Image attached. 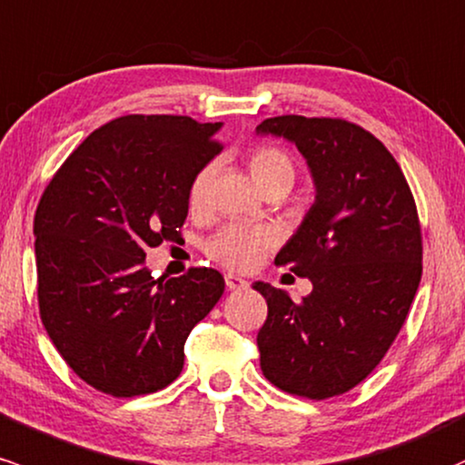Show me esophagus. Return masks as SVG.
<instances>
[{
    "label": "esophagus",
    "mask_w": 465,
    "mask_h": 465,
    "mask_svg": "<svg viewBox=\"0 0 465 465\" xmlns=\"http://www.w3.org/2000/svg\"><path fill=\"white\" fill-rule=\"evenodd\" d=\"M224 284H227V289H232V291H242V289L249 287L247 280L241 278V275H236V273L224 275Z\"/></svg>",
    "instance_id": "1"
}]
</instances>
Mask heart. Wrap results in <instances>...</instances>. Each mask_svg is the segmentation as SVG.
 Returning a JSON list of instances; mask_svg holds the SVG:
<instances>
[{"mask_svg": "<svg viewBox=\"0 0 465 465\" xmlns=\"http://www.w3.org/2000/svg\"><path fill=\"white\" fill-rule=\"evenodd\" d=\"M249 167H252V174L262 190L275 185H293L295 165L287 152L280 150V147H256L249 156ZM212 176L213 165H205L192 178L187 201H190L193 212L205 205ZM275 242H278V232L272 224L229 223L209 238L205 252L209 258L216 260L223 267L236 269V272H249V269L256 267Z\"/></svg>", "mask_w": 465, "mask_h": 465, "instance_id": "b5f03b06", "label": "heart"}]
</instances>
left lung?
<instances>
[{
    "instance_id": "1",
    "label": "left lung",
    "mask_w": 465,
    "mask_h": 465,
    "mask_svg": "<svg viewBox=\"0 0 465 465\" xmlns=\"http://www.w3.org/2000/svg\"><path fill=\"white\" fill-rule=\"evenodd\" d=\"M256 134L293 143L315 185V203L275 256L313 291L293 302L287 291L253 284L269 307L260 369L291 395H341L380 364L420 287L415 198L384 143L349 121L273 116Z\"/></svg>"
}]
</instances>
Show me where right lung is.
Segmentation results:
<instances>
[{
	"label": "right lung",
	"instance_id": "1",
	"mask_svg": "<svg viewBox=\"0 0 465 465\" xmlns=\"http://www.w3.org/2000/svg\"><path fill=\"white\" fill-rule=\"evenodd\" d=\"M223 124L130 114L65 158L35 213L42 322L96 391L134 397L183 371L185 340L224 291L216 269L152 278L145 249L176 241L190 183L223 150Z\"/></svg>",
	"mask_w": 465,
	"mask_h": 465
}]
</instances>
